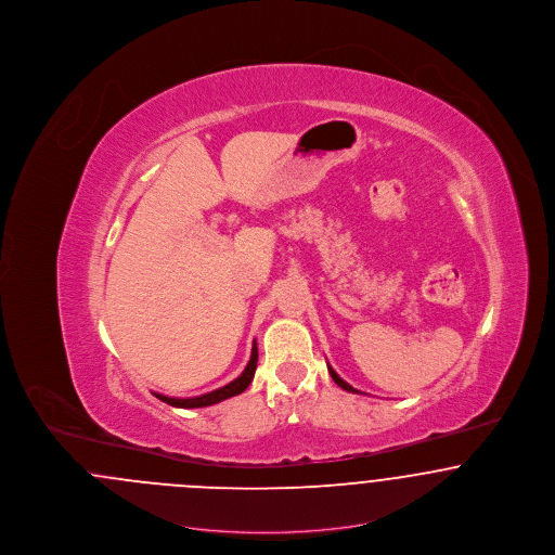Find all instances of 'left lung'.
<instances>
[{"instance_id":"left-lung-1","label":"left lung","mask_w":555,"mask_h":555,"mask_svg":"<svg viewBox=\"0 0 555 555\" xmlns=\"http://www.w3.org/2000/svg\"><path fill=\"white\" fill-rule=\"evenodd\" d=\"M328 372H331V376H333V380H335V383H337V385H339V387H341V389H345V391H349V393H360V391H358V389H353V387H351V385H347V383H345L344 378H341V376H339V374H337V372H335V370L331 369V366H328Z\"/></svg>"}]
</instances>
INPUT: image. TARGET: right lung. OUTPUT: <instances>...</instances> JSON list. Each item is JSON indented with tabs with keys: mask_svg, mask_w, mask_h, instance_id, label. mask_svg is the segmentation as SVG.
Returning <instances> with one entry per match:
<instances>
[{
	"mask_svg": "<svg viewBox=\"0 0 555 555\" xmlns=\"http://www.w3.org/2000/svg\"><path fill=\"white\" fill-rule=\"evenodd\" d=\"M256 366H258V344L254 341V347H251V358H249L247 366H245V370L241 372V376H237L235 380H231L229 385H224V387H220V389H216V391H210V393H204V396L197 397H186V399L159 396V393H154V396L162 399L164 403L172 405V408H206V405H214V403H218V401H224V399H229V397H235L238 396V393H243V391L249 387V383L254 380Z\"/></svg>",
	"mask_w": 555,
	"mask_h": 555,
	"instance_id": "right-lung-1",
	"label": "right lung"
}]
</instances>
